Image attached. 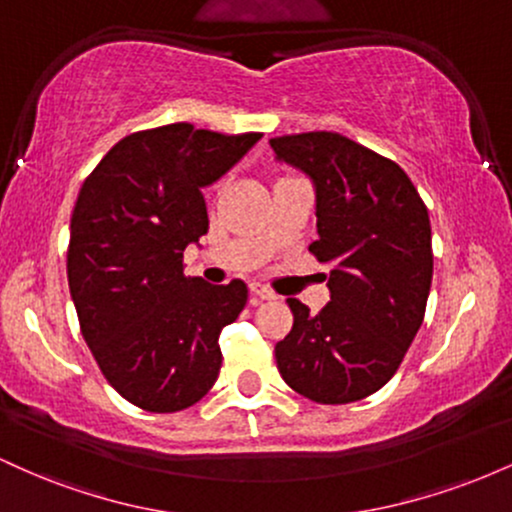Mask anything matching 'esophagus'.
I'll return each mask as SVG.
<instances>
[{"label": "esophagus", "instance_id": "obj_1", "mask_svg": "<svg viewBox=\"0 0 512 512\" xmlns=\"http://www.w3.org/2000/svg\"><path fill=\"white\" fill-rule=\"evenodd\" d=\"M250 293L255 296V301H274L276 298V293L269 291L267 286L262 284H250Z\"/></svg>", "mask_w": 512, "mask_h": 512}]
</instances>
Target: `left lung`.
I'll return each mask as SVG.
<instances>
[{
	"label": "left lung",
	"instance_id": "8db88e82",
	"mask_svg": "<svg viewBox=\"0 0 512 512\" xmlns=\"http://www.w3.org/2000/svg\"><path fill=\"white\" fill-rule=\"evenodd\" d=\"M279 161L315 185L317 238L330 267V303L317 315L289 298L291 332L276 368L298 395L349 404L397 373L424 322L433 279L431 219L409 175L390 158L337 132L274 137Z\"/></svg>",
	"mask_w": 512,
	"mask_h": 512
}]
</instances>
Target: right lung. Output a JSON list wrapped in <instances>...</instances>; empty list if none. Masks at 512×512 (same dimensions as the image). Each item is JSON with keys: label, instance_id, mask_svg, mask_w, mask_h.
Instances as JSON below:
<instances>
[{"label": "right lung", "instance_id": "add662e5", "mask_svg": "<svg viewBox=\"0 0 512 512\" xmlns=\"http://www.w3.org/2000/svg\"><path fill=\"white\" fill-rule=\"evenodd\" d=\"M260 137L190 122L142 129L120 139L81 185L69 291L98 368L134 407L182 411L219 378V334L245 308L248 286L185 276L182 252L209 231L202 187Z\"/></svg>", "mask_w": 512, "mask_h": 512}]
</instances>
